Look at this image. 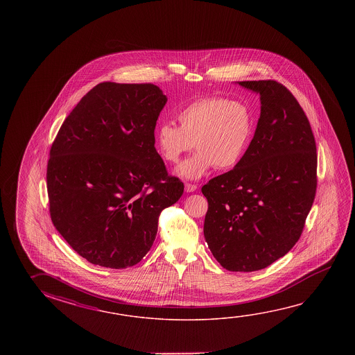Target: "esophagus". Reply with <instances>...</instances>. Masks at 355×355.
Here are the masks:
<instances>
[{"mask_svg":"<svg viewBox=\"0 0 355 355\" xmlns=\"http://www.w3.org/2000/svg\"><path fill=\"white\" fill-rule=\"evenodd\" d=\"M184 187H186L187 193H192L198 189L197 184H193V183H186V186Z\"/></svg>","mask_w":355,"mask_h":355,"instance_id":"34e87169","label":"esophagus"}]
</instances>
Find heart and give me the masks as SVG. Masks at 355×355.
<instances>
[{"label":"heart","mask_w":355,"mask_h":355,"mask_svg":"<svg viewBox=\"0 0 355 355\" xmlns=\"http://www.w3.org/2000/svg\"><path fill=\"white\" fill-rule=\"evenodd\" d=\"M180 126L161 123L155 141L161 157L177 163L191 151L197 152L182 163L178 175L189 180L203 177L211 167H235L250 144L252 115L244 103L224 96H205L193 100L177 112Z\"/></svg>","instance_id":"heart-1"}]
</instances>
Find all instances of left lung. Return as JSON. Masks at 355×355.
<instances>
[{"label": "left lung", "mask_w": 355, "mask_h": 355, "mask_svg": "<svg viewBox=\"0 0 355 355\" xmlns=\"http://www.w3.org/2000/svg\"><path fill=\"white\" fill-rule=\"evenodd\" d=\"M260 93L261 114L244 157L204 184V236L229 271L251 272L301 238L317 191V148L301 105L276 80L239 82Z\"/></svg>", "instance_id": "obj_1"}]
</instances>
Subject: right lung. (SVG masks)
<instances>
[{"mask_svg":"<svg viewBox=\"0 0 355 355\" xmlns=\"http://www.w3.org/2000/svg\"><path fill=\"white\" fill-rule=\"evenodd\" d=\"M167 98L151 83H100L83 96L53 141L47 191L53 225L103 268L134 266L150 251L163 209L183 182L155 148Z\"/></svg>","mask_w":355,"mask_h":355,"instance_id":"add662e5","label":"right lung"}]
</instances>
